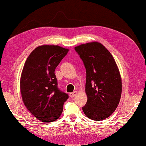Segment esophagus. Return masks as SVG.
Instances as JSON below:
<instances>
[{
	"mask_svg": "<svg viewBox=\"0 0 146 146\" xmlns=\"http://www.w3.org/2000/svg\"><path fill=\"white\" fill-rule=\"evenodd\" d=\"M76 94H77V92L76 91H74V92H73L70 93L69 96H70V98H74L76 95Z\"/></svg>",
	"mask_w": 146,
	"mask_h": 146,
	"instance_id": "esophagus-1",
	"label": "esophagus"
}]
</instances>
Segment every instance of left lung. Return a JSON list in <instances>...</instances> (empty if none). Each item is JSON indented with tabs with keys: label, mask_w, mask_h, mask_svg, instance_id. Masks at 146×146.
Wrapping results in <instances>:
<instances>
[{
	"label": "left lung",
	"mask_w": 146,
	"mask_h": 146,
	"mask_svg": "<svg viewBox=\"0 0 146 146\" xmlns=\"http://www.w3.org/2000/svg\"><path fill=\"white\" fill-rule=\"evenodd\" d=\"M86 71L88 100L82 110L88 118L103 120L115 110L121 94V80L110 52L94 42L74 48Z\"/></svg>",
	"instance_id": "left-lung-1"
}]
</instances>
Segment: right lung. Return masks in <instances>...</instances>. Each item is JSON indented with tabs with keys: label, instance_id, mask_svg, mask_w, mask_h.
<instances>
[{
	"label": "right lung",
	"instance_id": "right-lung-1",
	"mask_svg": "<svg viewBox=\"0 0 146 146\" xmlns=\"http://www.w3.org/2000/svg\"><path fill=\"white\" fill-rule=\"evenodd\" d=\"M68 49L43 45L34 50L25 62L21 78L23 102L35 117L44 122L58 118L68 95L58 87L55 69Z\"/></svg>",
	"mask_w": 146,
	"mask_h": 146
}]
</instances>
